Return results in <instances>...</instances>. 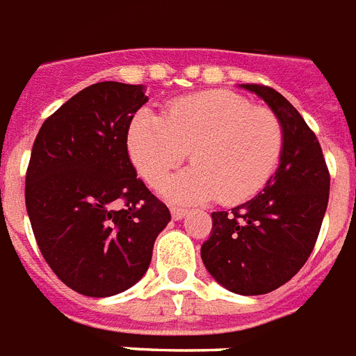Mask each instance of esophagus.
<instances>
[{
	"label": "esophagus",
	"instance_id": "esophagus-1",
	"mask_svg": "<svg viewBox=\"0 0 356 356\" xmlns=\"http://www.w3.org/2000/svg\"><path fill=\"white\" fill-rule=\"evenodd\" d=\"M171 217L175 218V220H181V218H185L188 215V209H183V207H170Z\"/></svg>",
	"mask_w": 356,
	"mask_h": 356
}]
</instances>
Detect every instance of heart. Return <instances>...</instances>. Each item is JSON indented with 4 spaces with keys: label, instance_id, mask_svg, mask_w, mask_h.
Segmentation results:
<instances>
[{
    "label": "heart",
    "instance_id": "b5f03b06",
    "mask_svg": "<svg viewBox=\"0 0 356 356\" xmlns=\"http://www.w3.org/2000/svg\"><path fill=\"white\" fill-rule=\"evenodd\" d=\"M283 141L272 109L228 90L179 97L162 120L139 113L128 131V151L147 185H162L191 154V170L164 185L165 196L186 204L236 205L257 196L277 168Z\"/></svg>",
    "mask_w": 356,
    "mask_h": 356
}]
</instances>
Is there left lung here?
Wrapping results in <instances>:
<instances>
[{
	"instance_id": "1",
	"label": "left lung",
	"mask_w": 356,
	"mask_h": 356,
	"mask_svg": "<svg viewBox=\"0 0 356 356\" xmlns=\"http://www.w3.org/2000/svg\"><path fill=\"white\" fill-rule=\"evenodd\" d=\"M245 88L259 94L283 124L281 164L254 198L211 213L202 260L228 291L254 296L285 285L309 259L328 205L330 173L317 136L285 97L266 84Z\"/></svg>"
}]
</instances>
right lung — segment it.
I'll return each instance as SVG.
<instances>
[{
	"label": "right lung",
	"instance_id": "obj_1",
	"mask_svg": "<svg viewBox=\"0 0 356 356\" xmlns=\"http://www.w3.org/2000/svg\"><path fill=\"white\" fill-rule=\"evenodd\" d=\"M147 99L141 84L86 86L44 120L31 149V230L52 272L84 296L104 298L136 285L171 220L128 154L131 118ZM115 201L125 207L117 210Z\"/></svg>",
	"mask_w": 356,
	"mask_h": 356
}]
</instances>
